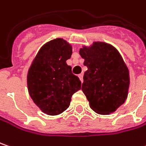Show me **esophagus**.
<instances>
[{"instance_id": "1", "label": "esophagus", "mask_w": 146, "mask_h": 146, "mask_svg": "<svg viewBox=\"0 0 146 146\" xmlns=\"http://www.w3.org/2000/svg\"><path fill=\"white\" fill-rule=\"evenodd\" d=\"M78 76H79V78H80V81H81V82H83V74H80Z\"/></svg>"}]
</instances>
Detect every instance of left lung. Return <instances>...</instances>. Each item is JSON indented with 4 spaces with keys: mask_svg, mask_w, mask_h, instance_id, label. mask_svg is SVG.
<instances>
[{
    "mask_svg": "<svg viewBox=\"0 0 146 146\" xmlns=\"http://www.w3.org/2000/svg\"><path fill=\"white\" fill-rule=\"evenodd\" d=\"M88 70L84 72L82 91L95 113L108 115L127 98L129 70L119 52L111 44L94 42L80 49Z\"/></svg>",
    "mask_w": 146,
    "mask_h": 146,
    "instance_id": "left-lung-1",
    "label": "left lung"
}]
</instances>
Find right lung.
Masks as SVG:
<instances>
[{
	"label": "right lung",
	"instance_id": "right-lung-1",
	"mask_svg": "<svg viewBox=\"0 0 146 146\" xmlns=\"http://www.w3.org/2000/svg\"><path fill=\"white\" fill-rule=\"evenodd\" d=\"M71 54L69 42L56 38L40 48L29 69V94L33 103L48 115H58L66 110L73 94L80 90V79L66 64Z\"/></svg>",
	"mask_w": 146,
	"mask_h": 146
}]
</instances>
